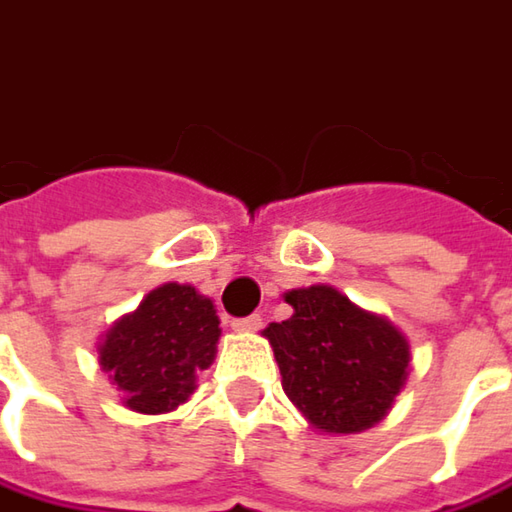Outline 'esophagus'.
I'll return each instance as SVG.
<instances>
[{
    "label": "esophagus",
    "instance_id": "esophagus-1",
    "mask_svg": "<svg viewBox=\"0 0 512 512\" xmlns=\"http://www.w3.org/2000/svg\"><path fill=\"white\" fill-rule=\"evenodd\" d=\"M231 327L237 330V333H255V330H260L263 327V318L257 316H246V318H234L231 321Z\"/></svg>",
    "mask_w": 512,
    "mask_h": 512
}]
</instances>
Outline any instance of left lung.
<instances>
[{"instance_id":"1","label":"left lung","mask_w":512,"mask_h":512,"mask_svg":"<svg viewBox=\"0 0 512 512\" xmlns=\"http://www.w3.org/2000/svg\"><path fill=\"white\" fill-rule=\"evenodd\" d=\"M284 298L292 316L272 321L263 336L275 350L286 397L327 435L371 429L406 385L408 339L327 284Z\"/></svg>"}]
</instances>
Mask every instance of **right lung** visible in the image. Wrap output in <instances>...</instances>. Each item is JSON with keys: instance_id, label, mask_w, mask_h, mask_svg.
<instances>
[{"instance_id": "add662e5", "label": "right lung", "mask_w": 512, "mask_h": 512, "mask_svg": "<svg viewBox=\"0 0 512 512\" xmlns=\"http://www.w3.org/2000/svg\"><path fill=\"white\" fill-rule=\"evenodd\" d=\"M220 342L214 301L188 284H162L121 316L98 345V362L138 414H165L196 388Z\"/></svg>"}]
</instances>
